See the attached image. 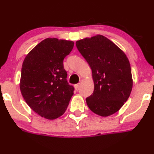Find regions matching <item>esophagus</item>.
Returning a JSON list of instances; mask_svg holds the SVG:
<instances>
[{"label": "esophagus", "instance_id": "obj_1", "mask_svg": "<svg viewBox=\"0 0 154 154\" xmlns=\"http://www.w3.org/2000/svg\"><path fill=\"white\" fill-rule=\"evenodd\" d=\"M79 85H80V84L79 83V84H75V88L76 90H77L78 88H79Z\"/></svg>", "mask_w": 154, "mask_h": 154}]
</instances>
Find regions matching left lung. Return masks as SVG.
Masks as SVG:
<instances>
[{
    "label": "left lung",
    "mask_w": 154,
    "mask_h": 154,
    "mask_svg": "<svg viewBox=\"0 0 154 154\" xmlns=\"http://www.w3.org/2000/svg\"><path fill=\"white\" fill-rule=\"evenodd\" d=\"M76 46L92 70L94 91L86 99L88 107L101 116L116 113L128 99L133 88L126 55L101 35L78 40Z\"/></svg>",
    "instance_id": "left-lung-1"
}]
</instances>
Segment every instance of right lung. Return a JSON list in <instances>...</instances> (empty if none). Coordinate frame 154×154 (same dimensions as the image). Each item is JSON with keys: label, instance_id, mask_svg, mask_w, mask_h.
<instances>
[{"label": "right lung", "instance_id": "add662e5", "mask_svg": "<svg viewBox=\"0 0 154 154\" xmlns=\"http://www.w3.org/2000/svg\"><path fill=\"white\" fill-rule=\"evenodd\" d=\"M73 47L72 41L45 39L23 62L19 84L23 98L35 112L47 119L63 115L74 94L63 68L64 58Z\"/></svg>", "mask_w": 154, "mask_h": 154}]
</instances>
